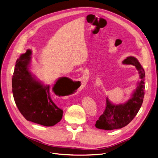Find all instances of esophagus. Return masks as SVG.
<instances>
[{
	"label": "esophagus",
	"instance_id": "obj_1",
	"mask_svg": "<svg viewBox=\"0 0 158 158\" xmlns=\"http://www.w3.org/2000/svg\"><path fill=\"white\" fill-rule=\"evenodd\" d=\"M84 79L85 80V78H83V77H81V81H82L83 80H84Z\"/></svg>",
	"mask_w": 158,
	"mask_h": 158
}]
</instances>
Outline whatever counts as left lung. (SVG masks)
Wrapping results in <instances>:
<instances>
[{
  "label": "left lung",
  "instance_id": "left-lung-1",
  "mask_svg": "<svg viewBox=\"0 0 158 158\" xmlns=\"http://www.w3.org/2000/svg\"><path fill=\"white\" fill-rule=\"evenodd\" d=\"M123 63L135 66L140 74L141 81L138 83V86L133 94L131 98L125 104L113 105L110 103L106 98L105 110L96 123L97 128L105 130L122 128L131 121L141 108L145 94V71L134 57H127Z\"/></svg>",
  "mask_w": 158,
  "mask_h": 158
}]
</instances>
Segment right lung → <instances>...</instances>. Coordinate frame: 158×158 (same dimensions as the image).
<instances>
[{
	"instance_id": "1",
	"label": "right lung",
	"mask_w": 158,
	"mask_h": 158,
	"mask_svg": "<svg viewBox=\"0 0 158 158\" xmlns=\"http://www.w3.org/2000/svg\"><path fill=\"white\" fill-rule=\"evenodd\" d=\"M31 51L28 50L16 62L12 78V90L15 103L27 119L44 126H52L60 121L62 109L53 101L50 85L36 81L29 71ZM71 81L66 77L59 79L53 87L55 94L65 95L64 90Z\"/></svg>"
}]
</instances>
